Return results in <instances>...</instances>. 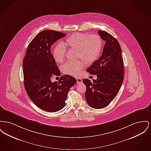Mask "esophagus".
Masks as SVG:
<instances>
[{"instance_id": "34e87169", "label": "esophagus", "mask_w": 151, "mask_h": 151, "mask_svg": "<svg viewBox=\"0 0 151 151\" xmlns=\"http://www.w3.org/2000/svg\"><path fill=\"white\" fill-rule=\"evenodd\" d=\"M76 80H77V83L78 84H80L81 83H82L83 80L81 78H76Z\"/></svg>"}]
</instances>
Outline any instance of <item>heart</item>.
<instances>
[{
    "instance_id": "obj_1",
    "label": "heart",
    "mask_w": 151,
    "mask_h": 151,
    "mask_svg": "<svg viewBox=\"0 0 151 151\" xmlns=\"http://www.w3.org/2000/svg\"><path fill=\"white\" fill-rule=\"evenodd\" d=\"M64 45L68 47L77 50V58L87 63L93 62L99 56L102 48V40L96 34L76 32L68 37ZM66 47L63 43L55 45L52 51V57L57 63H62L64 59ZM85 66L83 60L75 62L68 61L62 66L63 72L67 75L78 76Z\"/></svg>"
}]
</instances>
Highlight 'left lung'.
<instances>
[{
    "label": "left lung",
    "mask_w": 151,
    "mask_h": 151,
    "mask_svg": "<svg viewBox=\"0 0 151 151\" xmlns=\"http://www.w3.org/2000/svg\"><path fill=\"white\" fill-rule=\"evenodd\" d=\"M98 34L106 44L101 56L87 70L91 75H96L97 79L92 82L88 79L83 80L86 86V101L95 109L108 106L115 98L123 82L124 72L118 41L106 31L99 30Z\"/></svg>",
    "instance_id": "obj_1"
}]
</instances>
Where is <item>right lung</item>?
Masks as SVG:
<instances>
[{
	"label": "right lung",
	"mask_w": 151,
	"mask_h": 151,
	"mask_svg": "<svg viewBox=\"0 0 151 151\" xmlns=\"http://www.w3.org/2000/svg\"><path fill=\"white\" fill-rule=\"evenodd\" d=\"M66 34L47 29L39 32L29 43L23 62L24 86L32 101L45 111L53 112L62 109L71 87L76 83L73 76L65 75L58 81L51 78L60 76L51 52V45Z\"/></svg>",
	"instance_id": "add662e5"
}]
</instances>
